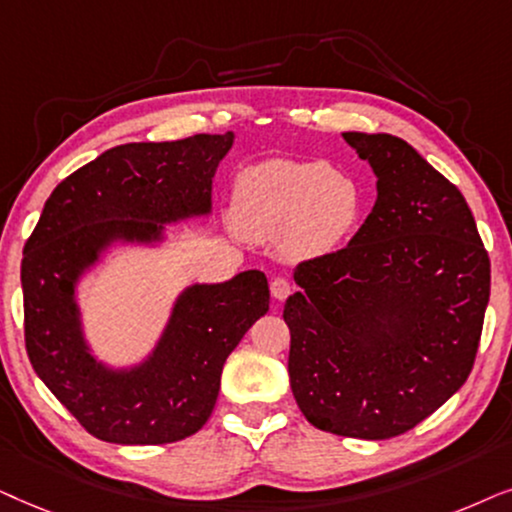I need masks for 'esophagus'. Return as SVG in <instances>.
Returning a JSON list of instances; mask_svg holds the SVG:
<instances>
[{
    "label": "esophagus",
    "mask_w": 512,
    "mask_h": 512,
    "mask_svg": "<svg viewBox=\"0 0 512 512\" xmlns=\"http://www.w3.org/2000/svg\"><path fill=\"white\" fill-rule=\"evenodd\" d=\"M290 292H292V283L288 278H274V281H271V295H274V299H278V302L288 299Z\"/></svg>",
    "instance_id": "1"
}]
</instances>
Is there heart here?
<instances>
[{
    "label": "heart",
    "mask_w": 512,
    "mask_h": 512,
    "mask_svg": "<svg viewBox=\"0 0 512 512\" xmlns=\"http://www.w3.org/2000/svg\"><path fill=\"white\" fill-rule=\"evenodd\" d=\"M363 215V194L349 173L325 161L271 159L236 177L231 220L243 238L281 241L295 260L337 250Z\"/></svg>",
    "instance_id": "obj_1"
}]
</instances>
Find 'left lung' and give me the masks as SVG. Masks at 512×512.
<instances>
[{"instance_id": "1", "label": "left lung", "mask_w": 512, "mask_h": 512, "mask_svg": "<svg viewBox=\"0 0 512 512\" xmlns=\"http://www.w3.org/2000/svg\"><path fill=\"white\" fill-rule=\"evenodd\" d=\"M377 175L344 250L302 262L288 297V374L309 424L360 440L410 431L463 386L489 302L466 199L403 138L342 133Z\"/></svg>"}]
</instances>
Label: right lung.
<instances>
[{
    "label": "right lung",
    "instance_id": "right-lung-1",
    "mask_svg": "<svg viewBox=\"0 0 512 512\" xmlns=\"http://www.w3.org/2000/svg\"><path fill=\"white\" fill-rule=\"evenodd\" d=\"M234 133L131 142L65 177L23 250L25 346L37 377L98 440L166 445L206 424L224 360L269 311L262 271L187 285L140 363L109 365L86 337L79 285L117 248H161L168 224L213 213Z\"/></svg>",
    "mask_w": 512,
    "mask_h": 512
}]
</instances>
